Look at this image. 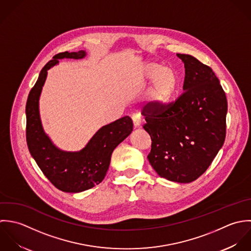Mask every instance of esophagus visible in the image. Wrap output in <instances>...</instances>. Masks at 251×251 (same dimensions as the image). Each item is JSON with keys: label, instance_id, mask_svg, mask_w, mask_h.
<instances>
[{"label": "esophagus", "instance_id": "34e87169", "mask_svg": "<svg viewBox=\"0 0 251 251\" xmlns=\"http://www.w3.org/2000/svg\"><path fill=\"white\" fill-rule=\"evenodd\" d=\"M132 119H133V123H134L135 128H139L141 126V123H142L141 114L140 113H134L132 115Z\"/></svg>", "mask_w": 251, "mask_h": 251}]
</instances>
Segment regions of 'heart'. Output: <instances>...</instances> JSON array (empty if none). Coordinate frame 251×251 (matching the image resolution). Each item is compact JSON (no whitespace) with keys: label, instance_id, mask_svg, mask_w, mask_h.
<instances>
[{"label":"heart","instance_id":"obj_1","mask_svg":"<svg viewBox=\"0 0 251 251\" xmlns=\"http://www.w3.org/2000/svg\"><path fill=\"white\" fill-rule=\"evenodd\" d=\"M147 79H152L149 98L154 105H163L173 97L177 78L175 71L169 67H163L157 63H151L145 69Z\"/></svg>","mask_w":251,"mask_h":251}]
</instances>
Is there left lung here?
Masks as SVG:
<instances>
[{
  "instance_id": "8db88e82",
  "label": "left lung",
  "mask_w": 251,
  "mask_h": 251,
  "mask_svg": "<svg viewBox=\"0 0 251 251\" xmlns=\"http://www.w3.org/2000/svg\"><path fill=\"white\" fill-rule=\"evenodd\" d=\"M183 93L163 105L148 103L144 129L151 138L148 156L155 172L168 180L189 183L209 167L226 136L227 99L215 74L188 54Z\"/></svg>"
}]
</instances>
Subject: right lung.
Wrapping results in <instances>:
<instances>
[{"instance_id":"1","label":"right lung","mask_w":251,"mask_h":251,"mask_svg":"<svg viewBox=\"0 0 251 251\" xmlns=\"http://www.w3.org/2000/svg\"><path fill=\"white\" fill-rule=\"evenodd\" d=\"M86 52L56 54L41 71L26 103V141L32 157L51 183L63 192L78 193L99 184L109 167L111 153L133 131V121L124 116L102 126L80 151L68 152L57 149L45 133L40 117L39 100L48 71L59 59H82Z\"/></svg>"}]
</instances>
